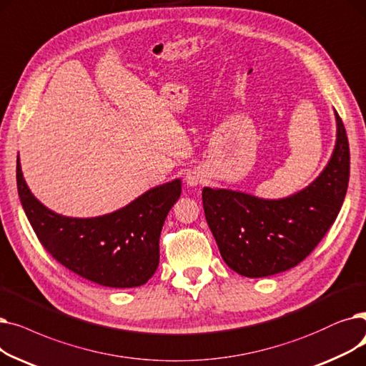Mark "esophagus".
<instances>
[{
    "label": "esophagus",
    "mask_w": 366,
    "mask_h": 366,
    "mask_svg": "<svg viewBox=\"0 0 366 366\" xmlns=\"http://www.w3.org/2000/svg\"><path fill=\"white\" fill-rule=\"evenodd\" d=\"M202 182V174L199 171H190L186 176V183L187 186H197Z\"/></svg>",
    "instance_id": "obj_1"
}]
</instances>
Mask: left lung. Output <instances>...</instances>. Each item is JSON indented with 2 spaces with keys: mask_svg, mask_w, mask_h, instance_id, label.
<instances>
[{
  "mask_svg": "<svg viewBox=\"0 0 366 366\" xmlns=\"http://www.w3.org/2000/svg\"><path fill=\"white\" fill-rule=\"evenodd\" d=\"M335 120L332 156L300 192L264 199L231 189H202L207 223L226 265L239 275L259 278L297 267L335 222L350 176L349 140L337 112Z\"/></svg>",
  "mask_w": 366,
  "mask_h": 366,
  "instance_id": "obj_1",
  "label": "left lung"
}]
</instances>
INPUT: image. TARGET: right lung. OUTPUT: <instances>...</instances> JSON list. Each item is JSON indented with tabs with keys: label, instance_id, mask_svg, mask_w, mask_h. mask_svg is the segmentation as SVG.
I'll list each match as a JSON object with an SVG mask.
<instances>
[{
	"label": "right lung",
	"instance_id": "right-lung-1",
	"mask_svg": "<svg viewBox=\"0 0 366 366\" xmlns=\"http://www.w3.org/2000/svg\"><path fill=\"white\" fill-rule=\"evenodd\" d=\"M17 192L43 247L69 271L97 285L127 289L147 283L159 265V237L182 194L176 179L149 189L119 210L97 217H68L49 210L24 179L16 161Z\"/></svg>",
	"mask_w": 366,
	"mask_h": 366
}]
</instances>
